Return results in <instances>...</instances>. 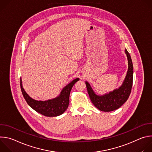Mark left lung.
<instances>
[{
	"label": "left lung",
	"instance_id": "8db88e82",
	"mask_svg": "<svg viewBox=\"0 0 152 152\" xmlns=\"http://www.w3.org/2000/svg\"><path fill=\"white\" fill-rule=\"evenodd\" d=\"M125 53L128 60V70L123 83L119 88L108 94L98 96L94 93L89 83L85 82L91 101L100 111L110 112L117 110L127 101L131 94L133 83V64L131 57L126 49H125Z\"/></svg>",
	"mask_w": 152,
	"mask_h": 152
}]
</instances>
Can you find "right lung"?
Here are the masks:
<instances>
[{
  "mask_svg": "<svg viewBox=\"0 0 152 152\" xmlns=\"http://www.w3.org/2000/svg\"><path fill=\"white\" fill-rule=\"evenodd\" d=\"M79 80V78H76L65 86L57 97L46 101H38L29 97L23 88L21 78L20 87L25 100L33 110L46 117H56L62 114L67 109L71 90L75 83Z\"/></svg>",
  "mask_w": 152,
  "mask_h": 152,
  "instance_id": "add662e5",
  "label": "right lung"
}]
</instances>
